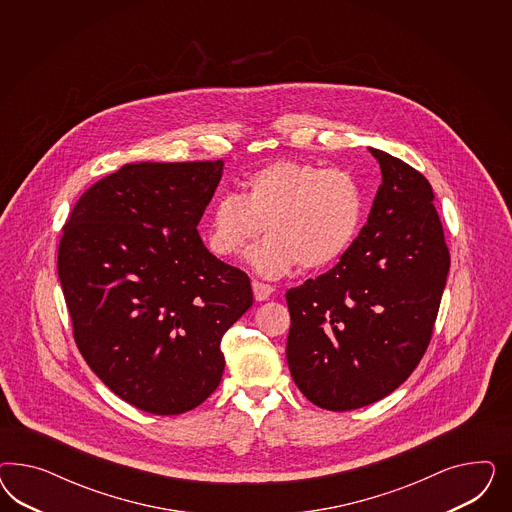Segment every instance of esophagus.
<instances>
[{
	"instance_id": "esophagus-1",
	"label": "esophagus",
	"mask_w": 512,
	"mask_h": 512,
	"mask_svg": "<svg viewBox=\"0 0 512 512\" xmlns=\"http://www.w3.org/2000/svg\"><path fill=\"white\" fill-rule=\"evenodd\" d=\"M251 287H253V295H255V300H259V302L268 300V298L272 296V293H274V287H272V285L263 283V281H257V279H253Z\"/></svg>"
}]
</instances>
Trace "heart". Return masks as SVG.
Instances as JSON below:
<instances>
[{"label": "heart", "instance_id": "heart-1", "mask_svg": "<svg viewBox=\"0 0 512 512\" xmlns=\"http://www.w3.org/2000/svg\"><path fill=\"white\" fill-rule=\"evenodd\" d=\"M364 216L357 180L343 171L283 159L249 174L244 193L217 197L208 212V248L238 257L261 231L249 263L266 278L293 270H321L353 246Z\"/></svg>", "mask_w": 512, "mask_h": 512}]
</instances>
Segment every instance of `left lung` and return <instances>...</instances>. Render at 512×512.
Segmentation results:
<instances>
[{
    "label": "left lung",
    "instance_id": "obj_1",
    "mask_svg": "<svg viewBox=\"0 0 512 512\" xmlns=\"http://www.w3.org/2000/svg\"><path fill=\"white\" fill-rule=\"evenodd\" d=\"M383 184L368 223L340 263L287 291V364L300 392L351 411L394 392L432 340L450 268L430 182L368 148Z\"/></svg>",
    "mask_w": 512,
    "mask_h": 512
}]
</instances>
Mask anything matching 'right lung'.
Returning <instances> with one entry per match:
<instances>
[{"instance_id":"1","label":"right lung","mask_w":512,"mask_h":512,"mask_svg":"<svg viewBox=\"0 0 512 512\" xmlns=\"http://www.w3.org/2000/svg\"><path fill=\"white\" fill-rule=\"evenodd\" d=\"M223 161L129 163L65 221L58 276L78 351L124 402L180 415L216 390L223 334L251 308L248 274L204 248L197 225Z\"/></svg>"}]
</instances>
